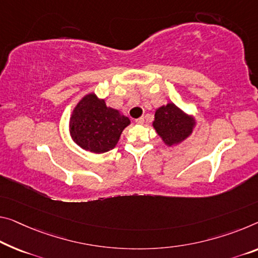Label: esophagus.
Returning <instances> with one entry per match:
<instances>
[{"instance_id":"1","label":"esophagus","mask_w":258,"mask_h":258,"mask_svg":"<svg viewBox=\"0 0 258 258\" xmlns=\"http://www.w3.org/2000/svg\"><path fill=\"white\" fill-rule=\"evenodd\" d=\"M136 123H138V124H143V123H144V117H140V118H137V120H136Z\"/></svg>"}]
</instances>
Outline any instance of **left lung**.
Instances as JSON below:
<instances>
[{"instance_id":"8db88e82","label":"left lung","mask_w":258,"mask_h":258,"mask_svg":"<svg viewBox=\"0 0 258 258\" xmlns=\"http://www.w3.org/2000/svg\"><path fill=\"white\" fill-rule=\"evenodd\" d=\"M152 125L166 145L174 146L192 134L196 120L173 102H168L156 110Z\"/></svg>"}]
</instances>
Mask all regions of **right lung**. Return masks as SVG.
<instances>
[{"label":"right lung","mask_w":258,"mask_h":258,"mask_svg":"<svg viewBox=\"0 0 258 258\" xmlns=\"http://www.w3.org/2000/svg\"><path fill=\"white\" fill-rule=\"evenodd\" d=\"M130 124L129 117L107 107L104 99L89 93L73 110L69 132L73 141L86 151L105 153L115 148L122 132Z\"/></svg>","instance_id":"obj_1"}]
</instances>
